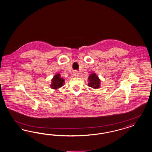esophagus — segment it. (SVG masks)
Wrapping results in <instances>:
<instances>
[{
  "label": "esophagus",
  "instance_id": "34e87169",
  "mask_svg": "<svg viewBox=\"0 0 152 152\" xmlns=\"http://www.w3.org/2000/svg\"><path fill=\"white\" fill-rule=\"evenodd\" d=\"M78 75H79V73H78L77 71H75L74 72V76H75V77H77L78 76Z\"/></svg>",
  "mask_w": 152,
  "mask_h": 152
}]
</instances>
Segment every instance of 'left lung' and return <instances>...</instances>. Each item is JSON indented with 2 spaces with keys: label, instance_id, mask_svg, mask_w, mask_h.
I'll return each instance as SVG.
<instances>
[{
  "label": "left lung",
  "instance_id": "obj_1",
  "mask_svg": "<svg viewBox=\"0 0 152 152\" xmlns=\"http://www.w3.org/2000/svg\"><path fill=\"white\" fill-rule=\"evenodd\" d=\"M88 80H89V83H88V86L95 89L100 87V79L98 77L96 74L92 73L90 74Z\"/></svg>",
  "mask_w": 152,
  "mask_h": 152
}]
</instances>
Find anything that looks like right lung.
Wrapping results in <instances>:
<instances>
[{"mask_svg":"<svg viewBox=\"0 0 152 152\" xmlns=\"http://www.w3.org/2000/svg\"><path fill=\"white\" fill-rule=\"evenodd\" d=\"M64 78H61L60 77V75L57 74L54 76L52 80V83L50 86L53 89H57L61 88L64 83Z\"/></svg>","mask_w":152,"mask_h":152,"instance_id":"1","label":"right lung"}]
</instances>
